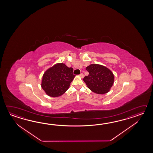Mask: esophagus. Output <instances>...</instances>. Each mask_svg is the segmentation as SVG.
<instances>
[{
    "mask_svg": "<svg viewBox=\"0 0 153 153\" xmlns=\"http://www.w3.org/2000/svg\"><path fill=\"white\" fill-rule=\"evenodd\" d=\"M79 76H80V77H81V78H83V77H84V74H83V73H81V74L79 75Z\"/></svg>",
    "mask_w": 153,
    "mask_h": 153,
    "instance_id": "34e87169",
    "label": "esophagus"
}]
</instances>
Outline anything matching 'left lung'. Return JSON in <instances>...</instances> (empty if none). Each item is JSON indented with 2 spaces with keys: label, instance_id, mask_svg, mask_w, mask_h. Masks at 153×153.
Segmentation results:
<instances>
[{
  "label": "left lung",
  "instance_id": "left-lung-1",
  "mask_svg": "<svg viewBox=\"0 0 153 153\" xmlns=\"http://www.w3.org/2000/svg\"><path fill=\"white\" fill-rule=\"evenodd\" d=\"M89 73L83 80L91 91L97 94H104L108 92L114 83L113 73L103 65L92 64L86 67Z\"/></svg>",
  "mask_w": 153,
  "mask_h": 153
}]
</instances>
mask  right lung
I'll list each match as a JSON object with an SVG mask.
<instances>
[{"label":"right lung","instance_id":"obj_1","mask_svg":"<svg viewBox=\"0 0 153 153\" xmlns=\"http://www.w3.org/2000/svg\"><path fill=\"white\" fill-rule=\"evenodd\" d=\"M73 69L63 63H58L48 69L42 76V87L49 96H61L68 89L74 78Z\"/></svg>","mask_w":153,"mask_h":153}]
</instances>
